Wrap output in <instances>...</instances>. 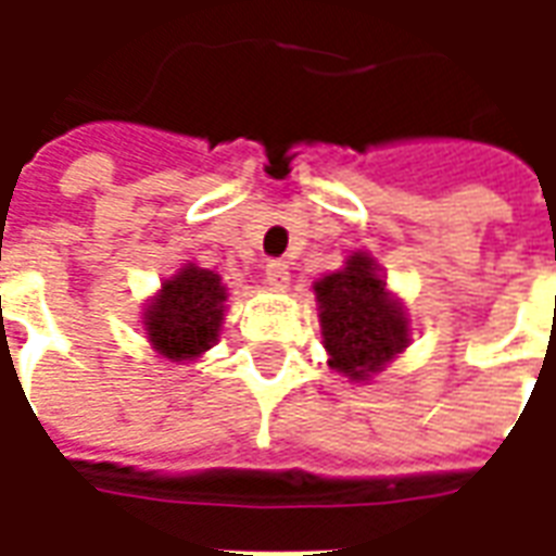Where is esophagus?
I'll return each mask as SVG.
<instances>
[{
    "mask_svg": "<svg viewBox=\"0 0 556 556\" xmlns=\"http://www.w3.org/2000/svg\"><path fill=\"white\" fill-rule=\"evenodd\" d=\"M265 279L267 286H274V289H286L289 286V265L282 258H270L265 267Z\"/></svg>",
    "mask_w": 556,
    "mask_h": 556,
    "instance_id": "esophagus-1",
    "label": "esophagus"
}]
</instances>
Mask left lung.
Returning <instances> with one entry per match:
<instances>
[{
    "label": "left lung",
    "instance_id": "8db88e82",
    "mask_svg": "<svg viewBox=\"0 0 556 556\" xmlns=\"http://www.w3.org/2000/svg\"><path fill=\"white\" fill-rule=\"evenodd\" d=\"M321 337L330 366L351 381L381 372L408 349V318L387 291L384 277L366 253L349 255L342 270L315 282Z\"/></svg>",
    "mask_w": 556,
    "mask_h": 556
}]
</instances>
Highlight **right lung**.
Listing matches in <instances>:
<instances>
[{
  "instance_id": "right-lung-1",
  "label": "right lung",
  "mask_w": 556,
  "mask_h": 556,
  "mask_svg": "<svg viewBox=\"0 0 556 556\" xmlns=\"http://www.w3.org/2000/svg\"><path fill=\"white\" fill-rule=\"evenodd\" d=\"M226 298V286L214 270L195 265L181 267L148 303V342L172 363L193 361L217 342Z\"/></svg>"
}]
</instances>
